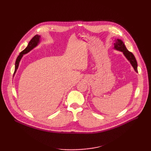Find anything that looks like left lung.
Instances as JSON below:
<instances>
[{
	"instance_id": "obj_1",
	"label": "left lung",
	"mask_w": 151,
	"mask_h": 151,
	"mask_svg": "<svg viewBox=\"0 0 151 151\" xmlns=\"http://www.w3.org/2000/svg\"><path fill=\"white\" fill-rule=\"evenodd\" d=\"M114 48L117 50H119L120 52H122L124 54L125 57L128 59V60L130 62L131 65L134 67V70L137 72H138L137 62V60L134 55H133V53L129 52V50L127 49L124 43H123V42L121 40L117 39L115 40V43H114Z\"/></svg>"
}]
</instances>
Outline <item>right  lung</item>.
Wrapping results in <instances>:
<instances>
[{
    "mask_svg": "<svg viewBox=\"0 0 151 151\" xmlns=\"http://www.w3.org/2000/svg\"><path fill=\"white\" fill-rule=\"evenodd\" d=\"M40 36L36 35H35L34 37L32 38L30 42H29L28 46H27V47L23 50V51H22L19 55V56L17 57L16 60V63H15V70H14V74H15V73L17 69L18 68V66H19V62H20V60L21 58L22 57V56H23L24 54H26L27 53H28L29 52H30L31 50L34 48L35 47L37 46L38 43L40 42Z\"/></svg>",
    "mask_w": 151,
    "mask_h": 151,
    "instance_id": "right-lung-1",
    "label": "right lung"
}]
</instances>
